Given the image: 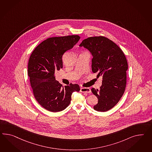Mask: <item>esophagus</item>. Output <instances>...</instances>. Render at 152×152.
<instances>
[{
  "label": "esophagus",
  "instance_id": "34e87169",
  "mask_svg": "<svg viewBox=\"0 0 152 152\" xmlns=\"http://www.w3.org/2000/svg\"><path fill=\"white\" fill-rule=\"evenodd\" d=\"M80 91L82 93H90L91 92L90 89L89 88H81Z\"/></svg>",
  "mask_w": 152,
  "mask_h": 152
}]
</instances>
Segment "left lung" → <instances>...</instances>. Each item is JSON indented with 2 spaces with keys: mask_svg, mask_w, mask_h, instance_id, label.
Masks as SVG:
<instances>
[{
  "mask_svg": "<svg viewBox=\"0 0 152 152\" xmlns=\"http://www.w3.org/2000/svg\"><path fill=\"white\" fill-rule=\"evenodd\" d=\"M79 46L91 53L92 71L102 78L100 90L91 89L98 99L94 109L99 112L107 111L117 104L125 92L128 69L126 58L116 43L104 36L87 38Z\"/></svg>",
  "mask_w": 152,
  "mask_h": 152,
  "instance_id": "left-lung-1",
  "label": "left lung"
}]
</instances>
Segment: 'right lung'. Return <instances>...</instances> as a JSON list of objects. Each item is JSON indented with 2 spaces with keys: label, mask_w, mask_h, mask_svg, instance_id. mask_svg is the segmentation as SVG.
I'll return each mask as SVG.
<instances>
[{
  "label": "right lung",
  "mask_w": 152,
  "mask_h": 152,
  "mask_svg": "<svg viewBox=\"0 0 152 152\" xmlns=\"http://www.w3.org/2000/svg\"><path fill=\"white\" fill-rule=\"evenodd\" d=\"M80 39L72 35L46 39L36 47L28 63V75L35 99L43 108L57 113L68 107L78 84L62 86L56 80L55 71L63 68L62 56Z\"/></svg>",
  "instance_id": "add662e5"
}]
</instances>
